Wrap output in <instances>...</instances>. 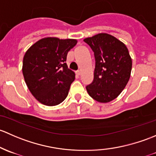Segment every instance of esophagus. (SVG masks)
Segmentation results:
<instances>
[{
  "label": "esophagus",
  "mask_w": 156,
  "mask_h": 156,
  "mask_svg": "<svg viewBox=\"0 0 156 156\" xmlns=\"http://www.w3.org/2000/svg\"><path fill=\"white\" fill-rule=\"evenodd\" d=\"M76 76H80V70H76Z\"/></svg>",
  "instance_id": "esophagus-1"
}]
</instances>
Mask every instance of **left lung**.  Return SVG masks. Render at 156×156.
Listing matches in <instances>:
<instances>
[{
  "mask_svg": "<svg viewBox=\"0 0 156 156\" xmlns=\"http://www.w3.org/2000/svg\"><path fill=\"white\" fill-rule=\"evenodd\" d=\"M84 42L93 51L95 61L94 79L86 90L97 101H111L129 80L132 61L128 49L118 39L104 33L86 38Z\"/></svg>",
  "mask_w": 156,
  "mask_h": 156,
  "instance_id": "8db88e82",
  "label": "left lung"
}]
</instances>
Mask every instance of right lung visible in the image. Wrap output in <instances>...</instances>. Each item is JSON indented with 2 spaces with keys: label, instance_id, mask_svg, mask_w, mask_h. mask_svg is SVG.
I'll return each instance as SVG.
<instances>
[{
  "label": "right lung",
  "instance_id": "right-lung-1",
  "mask_svg": "<svg viewBox=\"0 0 156 156\" xmlns=\"http://www.w3.org/2000/svg\"><path fill=\"white\" fill-rule=\"evenodd\" d=\"M73 39L46 37L25 52L22 73L28 89L46 106H55L67 98L75 74L67 68V52L76 44Z\"/></svg>",
  "mask_w": 156,
  "mask_h": 156
}]
</instances>
